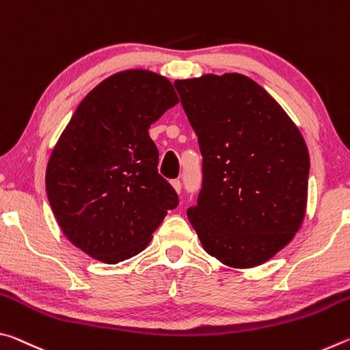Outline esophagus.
<instances>
[{
	"instance_id": "1",
	"label": "esophagus",
	"mask_w": 350,
	"mask_h": 350,
	"mask_svg": "<svg viewBox=\"0 0 350 350\" xmlns=\"http://www.w3.org/2000/svg\"><path fill=\"white\" fill-rule=\"evenodd\" d=\"M171 185H173V188L176 189V193H180V189H182V183H180V180H179V179L171 180Z\"/></svg>"
}]
</instances>
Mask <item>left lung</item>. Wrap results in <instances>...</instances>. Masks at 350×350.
<instances>
[{
	"mask_svg": "<svg viewBox=\"0 0 350 350\" xmlns=\"http://www.w3.org/2000/svg\"><path fill=\"white\" fill-rule=\"evenodd\" d=\"M174 86L204 157L202 189L188 221L222 264H264L304 221L310 157L303 134L247 75L205 74Z\"/></svg>",
	"mask_w": 350,
	"mask_h": 350,
	"instance_id": "8db88e82",
	"label": "left lung"
}]
</instances>
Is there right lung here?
Masks as SVG:
<instances>
[{"label": "right lung", "mask_w": 350, "mask_h": 350, "mask_svg": "<svg viewBox=\"0 0 350 350\" xmlns=\"http://www.w3.org/2000/svg\"><path fill=\"white\" fill-rule=\"evenodd\" d=\"M177 103L167 77L128 69L98 83L70 117L47 162L46 193L63 234L88 256H135L179 204L148 134Z\"/></svg>", "instance_id": "right-lung-1"}]
</instances>
